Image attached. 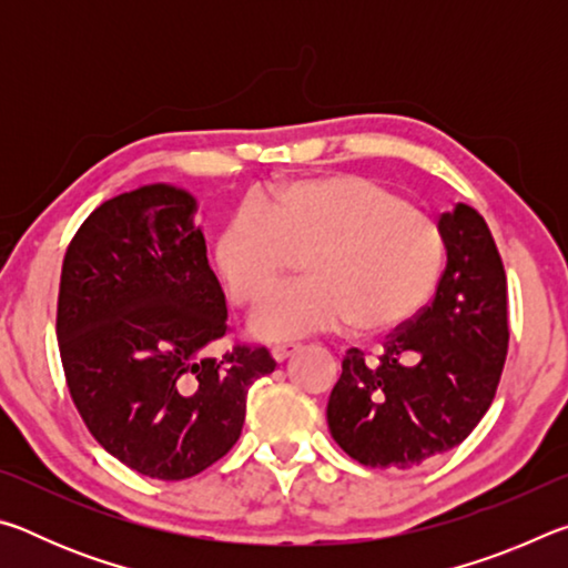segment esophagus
<instances>
[{
	"mask_svg": "<svg viewBox=\"0 0 568 568\" xmlns=\"http://www.w3.org/2000/svg\"><path fill=\"white\" fill-rule=\"evenodd\" d=\"M297 351H301V345H277V348H273V361L283 363L291 358V355H295Z\"/></svg>",
	"mask_w": 568,
	"mask_h": 568,
	"instance_id": "1",
	"label": "esophagus"
}]
</instances>
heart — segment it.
Returning <instances> with one entry per match:
<instances>
[{"label": "heart", "mask_w": 568, "mask_h": 568, "mask_svg": "<svg viewBox=\"0 0 568 568\" xmlns=\"http://www.w3.org/2000/svg\"><path fill=\"white\" fill-rule=\"evenodd\" d=\"M303 283L267 297L255 338L277 343L338 331L386 335L434 293L444 233L383 182L331 172L283 182L220 225L213 265L227 301L250 311L301 261Z\"/></svg>", "instance_id": "obj_1"}]
</instances>
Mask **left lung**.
Here are the masks:
<instances>
[{"instance_id": "obj_1", "label": "left lung", "mask_w": 568, "mask_h": 568, "mask_svg": "<svg viewBox=\"0 0 568 568\" xmlns=\"http://www.w3.org/2000/svg\"><path fill=\"white\" fill-rule=\"evenodd\" d=\"M448 263L434 301L383 343L368 363L343 358L328 428L345 454L371 468H413L446 454L491 406L508 351L506 271L486 220L458 203L440 215Z\"/></svg>"}]
</instances>
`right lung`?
<instances>
[{
    "label": "right lung",
    "mask_w": 568,
    "mask_h": 568,
    "mask_svg": "<svg viewBox=\"0 0 568 568\" xmlns=\"http://www.w3.org/2000/svg\"><path fill=\"white\" fill-rule=\"evenodd\" d=\"M185 190L148 185L102 203L64 253L57 341L67 388L94 440L124 466L182 480L235 446L247 390L275 371L263 345L223 358L225 295Z\"/></svg>",
    "instance_id": "1"
}]
</instances>
